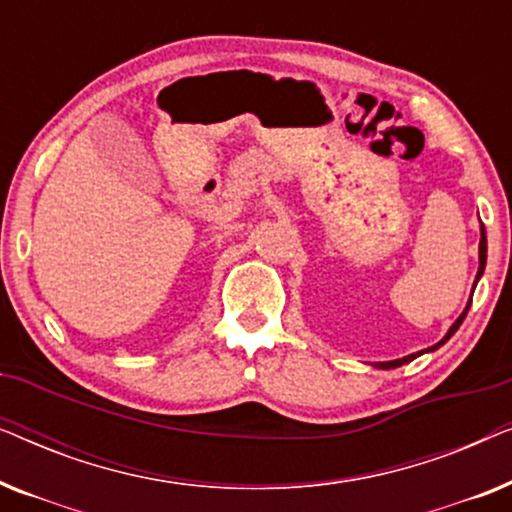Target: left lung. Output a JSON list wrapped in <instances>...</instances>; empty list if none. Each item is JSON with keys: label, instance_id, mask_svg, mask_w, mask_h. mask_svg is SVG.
Instances as JSON below:
<instances>
[{"label": "left lung", "instance_id": "1", "mask_svg": "<svg viewBox=\"0 0 512 512\" xmlns=\"http://www.w3.org/2000/svg\"><path fill=\"white\" fill-rule=\"evenodd\" d=\"M485 263H487V235H485V226H480V268H478V275H475V284H478V279L482 277V272H485ZM468 307H471V303L466 305V310L459 314V319L454 321V324L450 326V331L445 333V338L440 340V342H436V345L433 347H429V349H424V352H433V349H438L440 345H445L447 340L452 338L454 333H457V328L461 326V321L466 319V314H468ZM422 354V352H419ZM419 354H410V356H403V359H396V361H382V363H375V368H382V370H389V368H398V366H403V363H408V361H412V359H417Z\"/></svg>", "mask_w": 512, "mask_h": 512}]
</instances>
